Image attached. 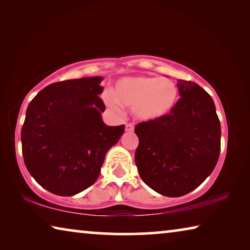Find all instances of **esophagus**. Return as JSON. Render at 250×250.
Segmentation results:
<instances>
[{
    "mask_svg": "<svg viewBox=\"0 0 250 250\" xmlns=\"http://www.w3.org/2000/svg\"><path fill=\"white\" fill-rule=\"evenodd\" d=\"M125 131H128V132L133 131V125L131 124H126L125 125Z\"/></svg>",
    "mask_w": 250,
    "mask_h": 250,
    "instance_id": "34e87169",
    "label": "esophagus"
}]
</instances>
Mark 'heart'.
Returning a JSON list of instances; mask_svg holds the SVG:
<instances>
[{
  "label": "heart",
  "mask_w": 250,
  "mask_h": 250,
  "mask_svg": "<svg viewBox=\"0 0 250 250\" xmlns=\"http://www.w3.org/2000/svg\"><path fill=\"white\" fill-rule=\"evenodd\" d=\"M178 101V88L169 79L156 77H125L118 80L114 94L106 92L104 102L114 111L121 105L132 108L133 116L145 122L169 116Z\"/></svg>",
  "instance_id": "heart-1"
}]
</instances>
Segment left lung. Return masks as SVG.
I'll return each instance as SVG.
<instances>
[{"label":"left lung","instance_id":"left-lung-1","mask_svg":"<svg viewBox=\"0 0 250 250\" xmlns=\"http://www.w3.org/2000/svg\"><path fill=\"white\" fill-rule=\"evenodd\" d=\"M180 99L169 116L137 125L134 160L141 179L168 197L187 195L215 169L220 122L211 97L191 81L178 80Z\"/></svg>","mask_w":250,"mask_h":250}]
</instances>
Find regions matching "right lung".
Returning <instances> with one entry per match:
<instances>
[{
	"label": "right lung",
	"mask_w": 250,
	"mask_h": 250,
	"mask_svg": "<svg viewBox=\"0 0 250 250\" xmlns=\"http://www.w3.org/2000/svg\"><path fill=\"white\" fill-rule=\"evenodd\" d=\"M102 77L55 82L26 109L21 141L30 175L47 191L74 196L93 185L125 125H106Z\"/></svg>",
	"instance_id": "obj_1"
}]
</instances>
